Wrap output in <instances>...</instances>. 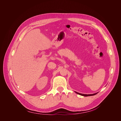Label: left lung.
I'll use <instances>...</instances> for the list:
<instances>
[{
    "mask_svg": "<svg viewBox=\"0 0 121 121\" xmlns=\"http://www.w3.org/2000/svg\"><path fill=\"white\" fill-rule=\"evenodd\" d=\"M77 94H79L80 95H81V96H85V97H87V96H93V95H96V94L98 93H94V94H82V93H78V92H77L76 91H75Z\"/></svg>",
    "mask_w": 121,
    "mask_h": 121,
    "instance_id": "obj_1",
    "label": "left lung"
}]
</instances>
